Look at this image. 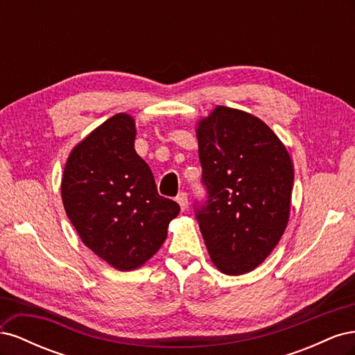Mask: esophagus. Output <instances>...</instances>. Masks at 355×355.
<instances>
[{
    "label": "esophagus",
    "mask_w": 355,
    "mask_h": 355,
    "mask_svg": "<svg viewBox=\"0 0 355 355\" xmlns=\"http://www.w3.org/2000/svg\"><path fill=\"white\" fill-rule=\"evenodd\" d=\"M176 201L179 202L180 209L185 210L188 207V194H187V192H179L178 197H176Z\"/></svg>",
    "instance_id": "obj_1"
}]
</instances>
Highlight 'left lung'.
Listing matches in <instances>:
<instances>
[{
	"instance_id": "8db88e82",
	"label": "left lung",
	"mask_w": 355,
	"mask_h": 355,
	"mask_svg": "<svg viewBox=\"0 0 355 355\" xmlns=\"http://www.w3.org/2000/svg\"><path fill=\"white\" fill-rule=\"evenodd\" d=\"M197 139L207 200L194 210L204 243L223 274L250 272L287 227L292 159L259 118L227 106L200 121Z\"/></svg>"
}]
</instances>
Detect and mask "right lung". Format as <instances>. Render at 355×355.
Returning a JSON list of instances; mask_svg holds the SVG:
<instances>
[{
    "label": "right lung",
    "instance_id": "1",
    "mask_svg": "<svg viewBox=\"0 0 355 355\" xmlns=\"http://www.w3.org/2000/svg\"><path fill=\"white\" fill-rule=\"evenodd\" d=\"M135 137L130 115L111 116L73 148L62 179L63 206L83 243L120 271L157 253L180 210L158 194Z\"/></svg>",
    "mask_w": 355,
    "mask_h": 355
}]
</instances>
